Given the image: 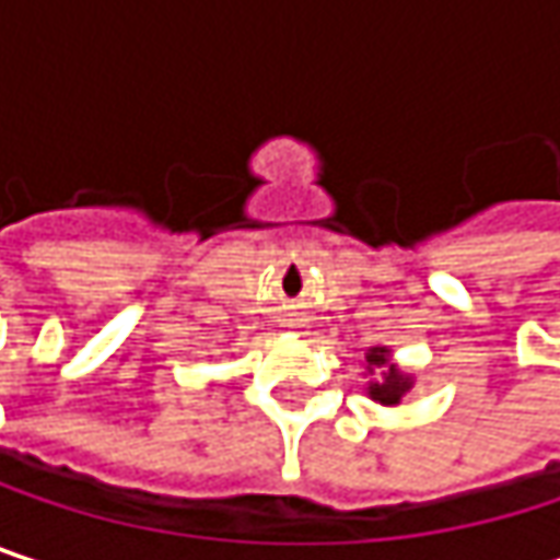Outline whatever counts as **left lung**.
Returning <instances> with one entry per match:
<instances>
[{
	"label": "left lung",
	"mask_w": 560,
	"mask_h": 560,
	"mask_svg": "<svg viewBox=\"0 0 560 560\" xmlns=\"http://www.w3.org/2000/svg\"><path fill=\"white\" fill-rule=\"evenodd\" d=\"M366 360H370V366H389L383 347H373ZM408 389H411L408 376H401L395 366H389V370L383 373V383H373V386H370V395H373L376 401H383V405H395V401H401V395Z\"/></svg>",
	"instance_id": "1"
}]
</instances>
